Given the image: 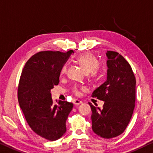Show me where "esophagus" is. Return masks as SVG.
<instances>
[{
    "instance_id": "esophagus-1",
    "label": "esophagus",
    "mask_w": 153,
    "mask_h": 153,
    "mask_svg": "<svg viewBox=\"0 0 153 153\" xmlns=\"http://www.w3.org/2000/svg\"><path fill=\"white\" fill-rule=\"evenodd\" d=\"M82 103V101L79 100V99H74V103L75 105H79V104H81Z\"/></svg>"
}]
</instances>
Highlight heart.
Returning <instances> with one entry per match:
<instances>
[{
    "instance_id": "obj_1",
    "label": "heart",
    "mask_w": 153,
    "mask_h": 153,
    "mask_svg": "<svg viewBox=\"0 0 153 153\" xmlns=\"http://www.w3.org/2000/svg\"><path fill=\"white\" fill-rule=\"evenodd\" d=\"M76 61L78 62L81 67L83 69L84 71L86 74H90L91 77H94L97 76L99 73V62L98 59L94 56L90 52L83 53L76 57ZM67 71V65L62 66L60 70L61 75L65 74ZM75 93L78 94L79 91L77 88L74 89Z\"/></svg>"
}]
</instances>
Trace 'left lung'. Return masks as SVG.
<instances>
[{"instance_id": "1", "label": "left lung", "mask_w": 153, "mask_h": 153, "mask_svg": "<svg viewBox=\"0 0 153 153\" xmlns=\"http://www.w3.org/2000/svg\"><path fill=\"white\" fill-rule=\"evenodd\" d=\"M107 80L94 90L92 97L103 101L102 108L88 103L92 110V129L110 139L124 132L135 108L136 80L131 67L116 52L108 51ZM97 106V105H96Z\"/></svg>"}]
</instances>
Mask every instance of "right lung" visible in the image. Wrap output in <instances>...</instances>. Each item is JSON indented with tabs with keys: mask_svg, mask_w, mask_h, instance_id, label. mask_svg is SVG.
Listing matches in <instances>:
<instances>
[{
	"mask_svg": "<svg viewBox=\"0 0 153 153\" xmlns=\"http://www.w3.org/2000/svg\"><path fill=\"white\" fill-rule=\"evenodd\" d=\"M74 53L43 51L26 62L18 90L20 106L28 125L40 137L55 141L67 131L66 120L74 104L53 102L51 89L59 83L60 70Z\"/></svg>",
	"mask_w": 153,
	"mask_h": 153,
	"instance_id": "add662e5",
	"label": "right lung"
}]
</instances>
